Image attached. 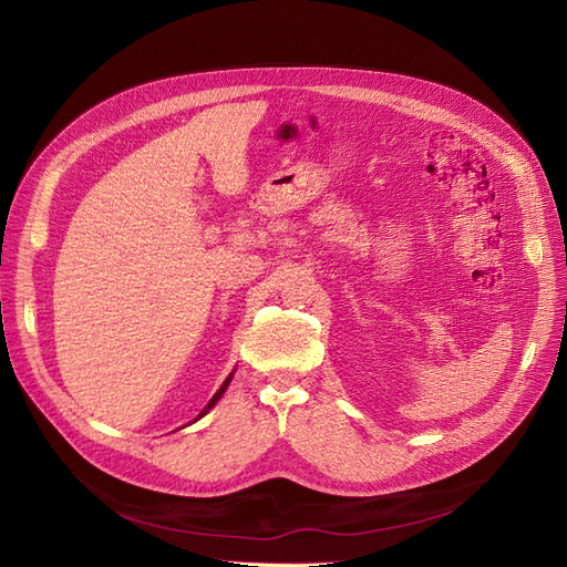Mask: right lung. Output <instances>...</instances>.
<instances>
[{
    "label": "right lung",
    "mask_w": 567,
    "mask_h": 567,
    "mask_svg": "<svg viewBox=\"0 0 567 567\" xmlns=\"http://www.w3.org/2000/svg\"><path fill=\"white\" fill-rule=\"evenodd\" d=\"M230 379H233V372H230V374H228V379H226V381L221 383V389H218V391L214 393V398L209 400V403H207V408H205L203 412H199V416H205V414H207V412H209V410H212V408H214V405L218 403V398H221V395L226 393V389H228V383H230ZM199 416H197V419H199Z\"/></svg>",
    "instance_id": "1"
}]
</instances>
